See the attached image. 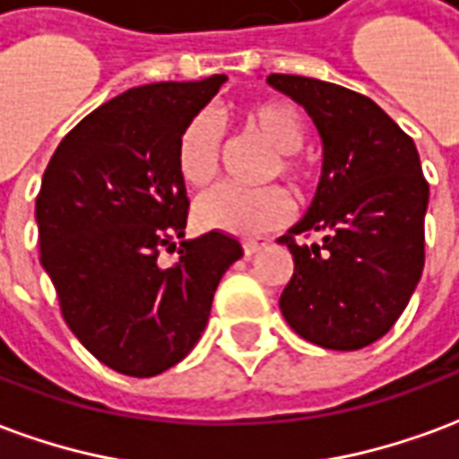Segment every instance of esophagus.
<instances>
[{"instance_id":"obj_1","label":"esophagus","mask_w":459,"mask_h":459,"mask_svg":"<svg viewBox=\"0 0 459 459\" xmlns=\"http://www.w3.org/2000/svg\"><path fill=\"white\" fill-rule=\"evenodd\" d=\"M269 244V239H264V237H252V239H244L242 247H244V254L247 256H254V254L259 252V249H264Z\"/></svg>"}]
</instances>
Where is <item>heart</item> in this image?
Here are the masks:
<instances>
[{"instance_id":"heart-1","label":"heart","mask_w":459,"mask_h":459,"mask_svg":"<svg viewBox=\"0 0 459 459\" xmlns=\"http://www.w3.org/2000/svg\"><path fill=\"white\" fill-rule=\"evenodd\" d=\"M242 122L279 153L276 163H271V176H281L293 186H306L310 173L293 156L306 142V122L299 109L289 102H259L244 109ZM220 153H222V139L212 117H193L183 126L176 146L178 173L186 183L203 188L220 170ZM290 212H293L290 197L276 186L254 190L217 186L215 190L200 197L195 207L200 227L237 234V237L273 230L283 225Z\"/></svg>"}]
</instances>
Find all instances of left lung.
Segmentation results:
<instances>
[{
  "label": "left lung",
  "instance_id": "obj_1",
  "mask_svg": "<svg viewBox=\"0 0 459 459\" xmlns=\"http://www.w3.org/2000/svg\"><path fill=\"white\" fill-rule=\"evenodd\" d=\"M299 102L323 142V173L306 217L279 242L293 254L281 313L303 340L362 350L389 333L426 262L428 183L416 143L374 100L303 78H266ZM323 231L324 244H295Z\"/></svg>",
  "mask_w": 459,
  "mask_h": 459
}]
</instances>
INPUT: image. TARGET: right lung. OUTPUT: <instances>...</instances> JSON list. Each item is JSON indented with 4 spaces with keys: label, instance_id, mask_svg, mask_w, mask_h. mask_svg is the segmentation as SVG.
Wrapping results in <instances>:
<instances>
[{
    "label": "right lung",
    "instance_id": "add662e5",
    "mask_svg": "<svg viewBox=\"0 0 459 459\" xmlns=\"http://www.w3.org/2000/svg\"><path fill=\"white\" fill-rule=\"evenodd\" d=\"M227 75L152 82L109 100L48 160L36 222L41 264L73 335L109 369L156 377L195 347L220 279L242 244L225 232L186 239L188 193L176 146Z\"/></svg>",
    "mask_w": 459,
    "mask_h": 459
}]
</instances>
